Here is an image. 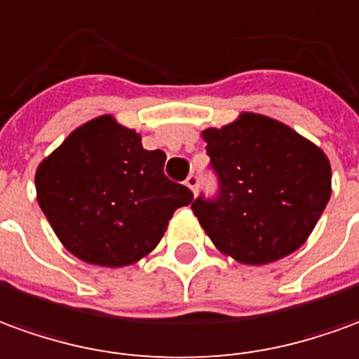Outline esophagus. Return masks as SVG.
Segmentation results:
<instances>
[{"label":"esophagus","instance_id":"1","mask_svg":"<svg viewBox=\"0 0 359 359\" xmlns=\"http://www.w3.org/2000/svg\"><path fill=\"white\" fill-rule=\"evenodd\" d=\"M185 185H187L193 193H197V189H199V177L195 174H189L187 175V180H185Z\"/></svg>","mask_w":359,"mask_h":359}]
</instances>
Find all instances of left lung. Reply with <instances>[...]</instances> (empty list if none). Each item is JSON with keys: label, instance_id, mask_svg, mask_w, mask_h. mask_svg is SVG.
Wrapping results in <instances>:
<instances>
[{"label": "left lung", "instance_id": "8db88e82", "mask_svg": "<svg viewBox=\"0 0 359 359\" xmlns=\"http://www.w3.org/2000/svg\"><path fill=\"white\" fill-rule=\"evenodd\" d=\"M203 137L218 193L199 195L191 208L216 248L245 265H266L304 245L330 199L325 152L259 114Z\"/></svg>", "mask_w": 359, "mask_h": 359}]
</instances>
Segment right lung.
<instances>
[{
	"label": "right lung",
	"mask_w": 359,
	"mask_h": 359,
	"mask_svg": "<svg viewBox=\"0 0 359 359\" xmlns=\"http://www.w3.org/2000/svg\"><path fill=\"white\" fill-rule=\"evenodd\" d=\"M166 154L147 151L111 116L75 129L36 170L38 205L81 261L126 266L151 253L191 189L164 174Z\"/></svg>",
	"instance_id": "right-lung-1"
}]
</instances>
